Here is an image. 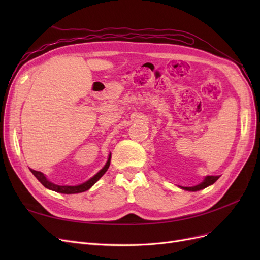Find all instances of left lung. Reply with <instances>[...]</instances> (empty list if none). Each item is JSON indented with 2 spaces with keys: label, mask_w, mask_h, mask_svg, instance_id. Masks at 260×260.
Wrapping results in <instances>:
<instances>
[{
  "label": "left lung",
  "mask_w": 260,
  "mask_h": 260,
  "mask_svg": "<svg viewBox=\"0 0 260 260\" xmlns=\"http://www.w3.org/2000/svg\"><path fill=\"white\" fill-rule=\"evenodd\" d=\"M219 179V176H208L205 178V180L203 181L202 183H200L199 185H195V186H191V187H184V186H181L182 188H184V190L186 191H200L202 190V188H205L207 187L208 185L215 183L216 181Z\"/></svg>",
  "instance_id": "8db88e82"
}]
</instances>
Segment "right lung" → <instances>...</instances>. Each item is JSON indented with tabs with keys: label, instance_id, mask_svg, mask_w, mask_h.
<instances>
[{
	"label": "right lung",
	"instance_id": "1",
	"mask_svg": "<svg viewBox=\"0 0 260 260\" xmlns=\"http://www.w3.org/2000/svg\"><path fill=\"white\" fill-rule=\"evenodd\" d=\"M112 155V154H111ZM109 155V158L106 162L105 166L102 168L98 174L94 176L93 178H91L90 180L86 181V182L82 183V184H79V185H75V186H70V185H57V184H54L52 182H50V181L45 178V176L42 174V172L40 171H37V170H34V169H30V171L32 172L34 176L40 181V182L46 187V188H50V190L52 191H55V192H58V193H64V194H76V193H81V192H84L86 190H89V188L96 182L98 180H100V178L103 176L105 172L107 171L109 165H111V158L112 156Z\"/></svg>",
	"mask_w": 260,
	"mask_h": 260
}]
</instances>
